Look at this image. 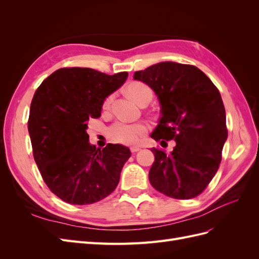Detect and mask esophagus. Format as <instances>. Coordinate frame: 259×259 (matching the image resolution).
I'll return each mask as SVG.
<instances>
[{"label": "esophagus", "instance_id": "esophagus-1", "mask_svg": "<svg viewBox=\"0 0 259 259\" xmlns=\"http://www.w3.org/2000/svg\"><path fill=\"white\" fill-rule=\"evenodd\" d=\"M139 150H140L139 147H132V148H131L132 153H136V152H138Z\"/></svg>", "mask_w": 259, "mask_h": 259}]
</instances>
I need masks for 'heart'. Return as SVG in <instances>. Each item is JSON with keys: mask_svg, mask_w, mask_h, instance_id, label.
Instances as JSON below:
<instances>
[{"mask_svg": "<svg viewBox=\"0 0 259 259\" xmlns=\"http://www.w3.org/2000/svg\"><path fill=\"white\" fill-rule=\"evenodd\" d=\"M127 93L139 105L144 104L147 100H151L152 98L151 89L147 84L142 82H135L130 84L127 88ZM113 99L114 94H110V95H108L105 98L103 106H101V110H103L104 113H108L110 111ZM148 130V124L143 122L127 123L124 121H116L108 127L107 135L108 138L112 140L113 143L123 145H134L139 142V139L146 134Z\"/></svg>", "mask_w": 259, "mask_h": 259, "instance_id": "1", "label": "heart"}]
</instances>
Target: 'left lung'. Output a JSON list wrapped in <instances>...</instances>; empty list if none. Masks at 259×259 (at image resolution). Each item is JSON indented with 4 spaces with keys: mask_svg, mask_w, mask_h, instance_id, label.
<instances>
[{
    "mask_svg": "<svg viewBox=\"0 0 259 259\" xmlns=\"http://www.w3.org/2000/svg\"><path fill=\"white\" fill-rule=\"evenodd\" d=\"M134 79L150 86L160 100V122L151 137L176 142L170 153L151 149L150 184L173 199L198 197L215 176L228 136L221 93L199 68L171 61L136 71Z\"/></svg>",
    "mask_w": 259,
    "mask_h": 259,
    "instance_id": "obj_1",
    "label": "left lung"
}]
</instances>
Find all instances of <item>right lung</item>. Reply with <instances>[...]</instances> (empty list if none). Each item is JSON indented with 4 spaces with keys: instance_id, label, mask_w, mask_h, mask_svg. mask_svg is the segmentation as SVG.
<instances>
[{
    "instance_id": "obj_1",
    "label": "right lung",
    "mask_w": 259,
    "mask_h": 259,
    "mask_svg": "<svg viewBox=\"0 0 259 259\" xmlns=\"http://www.w3.org/2000/svg\"><path fill=\"white\" fill-rule=\"evenodd\" d=\"M127 75L61 68L34 93L28 120L33 158L46 186L69 204L98 202L119 184L130 149L119 144L104 149L91 146L86 128L91 119L100 116L105 98L122 86Z\"/></svg>"
}]
</instances>
